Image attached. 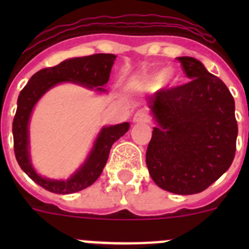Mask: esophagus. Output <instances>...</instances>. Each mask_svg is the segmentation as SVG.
<instances>
[{"label":"esophagus","mask_w":249,"mask_h":249,"mask_svg":"<svg viewBox=\"0 0 249 249\" xmlns=\"http://www.w3.org/2000/svg\"><path fill=\"white\" fill-rule=\"evenodd\" d=\"M149 120V114L146 109H138L135 113V117H133V121L135 122H147Z\"/></svg>","instance_id":"obj_1"}]
</instances>
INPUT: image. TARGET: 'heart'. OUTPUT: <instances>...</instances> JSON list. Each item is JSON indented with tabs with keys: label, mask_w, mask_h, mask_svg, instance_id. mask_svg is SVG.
<instances>
[{
	"label": "heart",
	"mask_w": 249,
	"mask_h": 249,
	"mask_svg": "<svg viewBox=\"0 0 249 249\" xmlns=\"http://www.w3.org/2000/svg\"><path fill=\"white\" fill-rule=\"evenodd\" d=\"M167 74H168V71L167 70H163V71H160L157 74H156L155 77H153V81H155L156 83H160L162 81L164 80L167 77ZM169 77H171V74H169Z\"/></svg>",
	"instance_id": "heart-1"
}]
</instances>
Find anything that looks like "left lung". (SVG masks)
Returning <instances> with one entry per match:
<instances>
[{"label": "left lung", "instance_id": "obj_1", "mask_svg": "<svg viewBox=\"0 0 249 249\" xmlns=\"http://www.w3.org/2000/svg\"><path fill=\"white\" fill-rule=\"evenodd\" d=\"M190 82L149 98L153 128L146 163L158 187L177 193L204 191L231 167L238 135L234 100L227 86L198 59L178 57Z\"/></svg>", "mask_w": 249, "mask_h": 249}]
</instances>
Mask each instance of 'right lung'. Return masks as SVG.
<instances>
[{
	"instance_id": "obj_1",
	"label": "right lung",
	"mask_w": 249,
	"mask_h": 249,
	"mask_svg": "<svg viewBox=\"0 0 249 249\" xmlns=\"http://www.w3.org/2000/svg\"><path fill=\"white\" fill-rule=\"evenodd\" d=\"M114 59L116 56L111 53H96L66 59L53 67L39 70L19 92L17 111L12 123L15 156L22 171L45 190L58 195H70L91 186L102 173L112 144L128 131L129 123L124 122L116 126L105 127L96 140L91 155L81 169L67 181H51L35 172L28 157V121L34 106L51 87L65 81H73L91 89L98 87V91H106L102 86L108 82Z\"/></svg>"
}]
</instances>
